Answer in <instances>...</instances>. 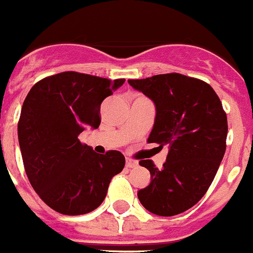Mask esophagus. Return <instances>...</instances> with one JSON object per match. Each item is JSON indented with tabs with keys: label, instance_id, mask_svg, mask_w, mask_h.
Here are the masks:
<instances>
[{
	"label": "esophagus",
	"instance_id": "1",
	"mask_svg": "<svg viewBox=\"0 0 253 253\" xmlns=\"http://www.w3.org/2000/svg\"><path fill=\"white\" fill-rule=\"evenodd\" d=\"M125 166H126V168H135V167H138V162L128 158L125 162Z\"/></svg>",
	"mask_w": 253,
	"mask_h": 253
}]
</instances>
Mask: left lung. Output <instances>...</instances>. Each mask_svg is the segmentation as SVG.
<instances>
[{"label":"left lung","instance_id":"1","mask_svg":"<svg viewBox=\"0 0 253 253\" xmlns=\"http://www.w3.org/2000/svg\"><path fill=\"white\" fill-rule=\"evenodd\" d=\"M128 83L154 101L148 142L169 148L162 169L150 159L139 162L152 180L138 198L154 214L175 216L198 203L216 177L226 152L227 115L216 91L199 79L172 73Z\"/></svg>","mask_w":253,"mask_h":253}]
</instances>
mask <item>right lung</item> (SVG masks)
<instances>
[{
    "instance_id": "1",
    "label": "right lung",
    "mask_w": 253,
    "mask_h": 253,
    "mask_svg": "<svg viewBox=\"0 0 253 253\" xmlns=\"http://www.w3.org/2000/svg\"><path fill=\"white\" fill-rule=\"evenodd\" d=\"M124 81L65 71L36 83L25 99L17 125L25 170L39 197L61 214L96 210L124 168L120 152L98 154L79 139L86 126L99 128L101 103Z\"/></svg>"
}]
</instances>
